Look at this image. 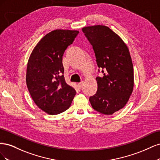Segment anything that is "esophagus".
I'll use <instances>...</instances> for the list:
<instances>
[{"instance_id": "esophagus-1", "label": "esophagus", "mask_w": 160, "mask_h": 160, "mask_svg": "<svg viewBox=\"0 0 160 160\" xmlns=\"http://www.w3.org/2000/svg\"><path fill=\"white\" fill-rule=\"evenodd\" d=\"M83 85H84V83H83V82H81V83H78V87H79V89H81L82 87H83Z\"/></svg>"}]
</instances>
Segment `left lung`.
<instances>
[{
    "label": "left lung",
    "mask_w": 160,
    "mask_h": 160,
    "mask_svg": "<svg viewBox=\"0 0 160 160\" xmlns=\"http://www.w3.org/2000/svg\"><path fill=\"white\" fill-rule=\"evenodd\" d=\"M96 57L103 77H97L98 91L89 98L95 111L112 115L125 107L132 95L133 85V66L126 44L118 35L104 25L82 28Z\"/></svg>",
    "instance_id": "8db88e82"
}]
</instances>
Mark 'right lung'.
<instances>
[{"label":"right lung","instance_id":"1","mask_svg":"<svg viewBox=\"0 0 160 160\" xmlns=\"http://www.w3.org/2000/svg\"><path fill=\"white\" fill-rule=\"evenodd\" d=\"M78 31L57 29L43 37L28 61L26 82L38 108L49 115L69 109L76 94L63 75L62 56L78 35Z\"/></svg>","mask_w":160,"mask_h":160}]
</instances>
